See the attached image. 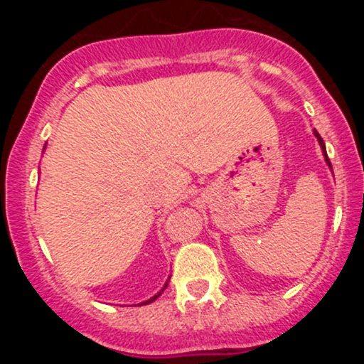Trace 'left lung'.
Segmentation results:
<instances>
[{
  "mask_svg": "<svg viewBox=\"0 0 364 364\" xmlns=\"http://www.w3.org/2000/svg\"><path fill=\"white\" fill-rule=\"evenodd\" d=\"M313 133H315V136H316V139H318V144H320V147H321V152H323V156H325V161H327V164L330 166V169H332V164H330V161H328V156H327V149H325V144H323V140H321V136L318 135V132H316V129H315V132H313Z\"/></svg>",
  "mask_w": 364,
  "mask_h": 364,
  "instance_id": "left-lung-1",
  "label": "left lung"
}]
</instances>
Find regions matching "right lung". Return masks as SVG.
<instances>
[{
    "instance_id": "right-lung-1",
    "label": "right lung",
    "mask_w": 364,
    "mask_h": 364,
    "mask_svg": "<svg viewBox=\"0 0 364 364\" xmlns=\"http://www.w3.org/2000/svg\"><path fill=\"white\" fill-rule=\"evenodd\" d=\"M166 287H168V282H166V286H164V287H162V291H164V289H166ZM162 291H161V292H162ZM161 292H159V294H156V296H154V298H150V299H149V301H145V303H141V304H149V303L156 301V299L159 298V296H161Z\"/></svg>"
}]
</instances>
